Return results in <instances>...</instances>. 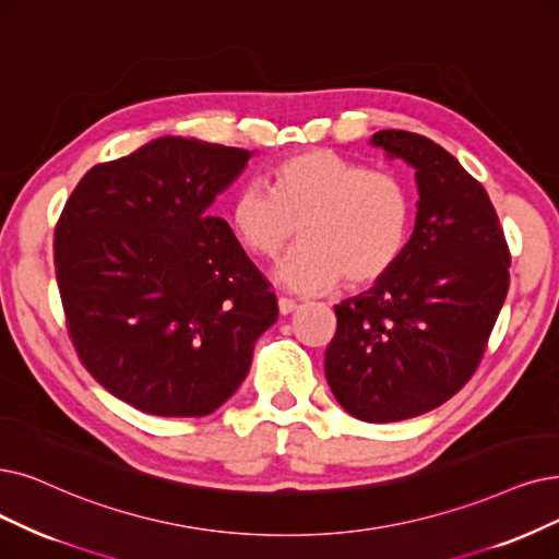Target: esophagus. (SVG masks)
I'll use <instances>...</instances> for the list:
<instances>
[{"instance_id": "34e87169", "label": "esophagus", "mask_w": 559, "mask_h": 559, "mask_svg": "<svg viewBox=\"0 0 559 559\" xmlns=\"http://www.w3.org/2000/svg\"><path fill=\"white\" fill-rule=\"evenodd\" d=\"M277 307H280V314L286 317V314H292V311L298 309V302L292 300V298H280V300H277Z\"/></svg>"}]
</instances>
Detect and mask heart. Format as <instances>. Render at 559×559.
I'll list each match as a JSON object with an SVG mask.
<instances>
[{
	"label": "heart",
	"instance_id": "obj_1",
	"mask_svg": "<svg viewBox=\"0 0 559 559\" xmlns=\"http://www.w3.org/2000/svg\"><path fill=\"white\" fill-rule=\"evenodd\" d=\"M227 217L240 248L257 259L280 257L300 227L302 245L275 277L288 292L311 296L340 280L346 288L383 280L408 248L415 204L401 176L309 148L271 169V190L242 183Z\"/></svg>",
	"mask_w": 559,
	"mask_h": 559
}]
</instances>
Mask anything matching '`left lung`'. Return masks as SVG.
<instances>
[{
  "instance_id": "1",
  "label": "left lung",
  "mask_w": 559,
  "mask_h": 559,
  "mask_svg": "<svg viewBox=\"0 0 559 559\" xmlns=\"http://www.w3.org/2000/svg\"><path fill=\"white\" fill-rule=\"evenodd\" d=\"M371 144L417 178L408 248L369 292L334 305L325 378L362 421H399L452 399L481 362L509 288V248L484 186L452 153L406 130Z\"/></svg>"
}]
</instances>
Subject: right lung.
<instances>
[{"label": "right lung", "instance_id": "add662e5", "mask_svg": "<svg viewBox=\"0 0 559 559\" xmlns=\"http://www.w3.org/2000/svg\"><path fill=\"white\" fill-rule=\"evenodd\" d=\"M252 151L158 138L88 169L55 229L82 365L126 404L204 417L238 390L277 321L271 284L209 213Z\"/></svg>", "mask_w": 559, "mask_h": 559}]
</instances>
